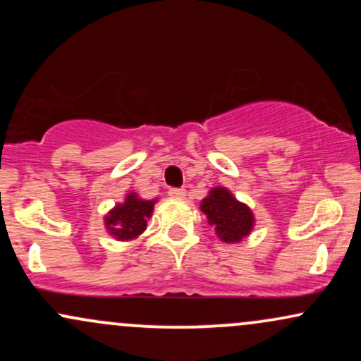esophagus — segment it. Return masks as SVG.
Listing matches in <instances>:
<instances>
[{
	"instance_id": "34e87169",
	"label": "esophagus",
	"mask_w": 361,
	"mask_h": 361,
	"mask_svg": "<svg viewBox=\"0 0 361 361\" xmlns=\"http://www.w3.org/2000/svg\"><path fill=\"white\" fill-rule=\"evenodd\" d=\"M169 197L176 198V200H183L186 197V190L185 188H171L169 190Z\"/></svg>"
}]
</instances>
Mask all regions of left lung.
Wrapping results in <instances>:
<instances>
[{
	"instance_id": "1",
	"label": "left lung",
	"mask_w": 361,
	"mask_h": 361,
	"mask_svg": "<svg viewBox=\"0 0 361 361\" xmlns=\"http://www.w3.org/2000/svg\"><path fill=\"white\" fill-rule=\"evenodd\" d=\"M200 209L210 226H215V233L224 243H239L255 226L250 207L235 200L233 193L222 186L210 190L209 197L202 200Z\"/></svg>"
}]
</instances>
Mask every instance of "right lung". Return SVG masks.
<instances>
[{
	"instance_id": "obj_1",
	"label": "right lung",
	"mask_w": 361,
	"mask_h": 361,
	"mask_svg": "<svg viewBox=\"0 0 361 361\" xmlns=\"http://www.w3.org/2000/svg\"><path fill=\"white\" fill-rule=\"evenodd\" d=\"M156 200H142L135 193H128L123 204H117L105 217V227L118 241H130L142 234L147 227Z\"/></svg>"
}]
</instances>
